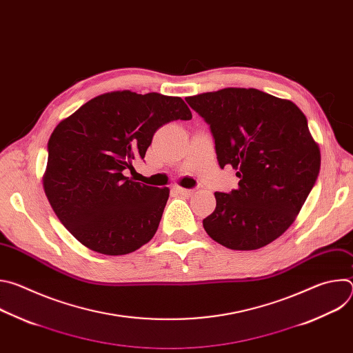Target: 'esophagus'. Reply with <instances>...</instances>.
<instances>
[{
  "instance_id": "34e87169",
  "label": "esophagus",
  "mask_w": 353,
  "mask_h": 353,
  "mask_svg": "<svg viewBox=\"0 0 353 353\" xmlns=\"http://www.w3.org/2000/svg\"><path fill=\"white\" fill-rule=\"evenodd\" d=\"M174 191L184 195V196H191L194 194V190L190 188H183V187H174Z\"/></svg>"
}]
</instances>
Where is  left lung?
<instances>
[{"label":"left lung","instance_id":"obj_1","mask_svg":"<svg viewBox=\"0 0 353 353\" xmlns=\"http://www.w3.org/2000/svg\"><path fill=\"white\" fill-rule=\"evenodd\" d=\"M211 125L219 166L236 170L239 187L215 192L205 232L230 250H257L294 222L321 165L306 116L288 99L254 88H225L185 97Z\"/></svg>","mask_w":353,"mask_h":353}]
</instances>
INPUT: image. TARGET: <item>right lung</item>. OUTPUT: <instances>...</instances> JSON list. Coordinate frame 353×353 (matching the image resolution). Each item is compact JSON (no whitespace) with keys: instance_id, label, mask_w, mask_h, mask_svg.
Returning a JSON list of instances; mask_svg holds the SVG:
<instances>
[{"instance_id":"add662e5","label":"right lung","mask_w":353,"mask_h":353,"mask_svg":"<svg viewBox=\"0 0 353 353\" xmlns=\"http://www.w3.org/2000/svg\"><path fill=\"white\" fill-rule=\"evenodd\" d=\"M177 96L116 90L61 120L48 139L46 196L67 230L106 256L138 250L158 230L170 190L127 177L159 127L190 120Z\"/></svg>"}]
</instances>
